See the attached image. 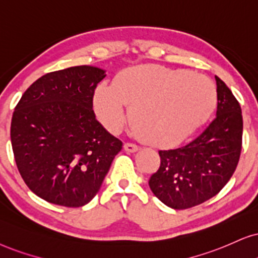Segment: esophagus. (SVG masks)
Returning a JSON list of instances; mask_svg holds the SVG:
<instances>
[{
	"label": "esophagus",
	"mask_w": 258,
	"mask_h": 258,
	"mask_svg": "<svg viewBox=\"0 0 258 258\" xmlns=\"http://www.w3.org/2000/svg\"><path fill=\"white\" fill-rule=\"evenodd\" d=\"M123 149H125V151L127 152H136L137 150H138V146L136 144H131V143H126V144L123 145Z\"/></svg>",
	"instance_id": "1"
}]
</instances>
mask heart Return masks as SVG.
<instances>
[{"instance_id":"1","label":"heart","mask_w":258,"mask_h":258,"mask_svg":"<svg viewBox=\"0 0 258 258\" xmlns=\"http://www.w3.org/2000/svg\"><path fill=\"white\" fill-rule=\"evenodd\" d=\"M217 101L208 78L187 70L140 65L116 75L113 86L100 83L94 93L97 118L110 132L130 120L145 142L156 146L175 144L208 118Z\"/></svg>"}]
</instances>
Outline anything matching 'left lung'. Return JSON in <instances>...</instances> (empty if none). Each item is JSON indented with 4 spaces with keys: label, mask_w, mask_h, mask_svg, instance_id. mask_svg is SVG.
<instances>
[{
    "label": "left lung",
    "mask_w": 258,
    "mask_h": 258,
    "mask_svg": "<svg viewBox=\"0 0 258 258\" xmlns=\"http://www.w3.org/2000/svg\"><path fill=\"white\" fill-rule=\"evenodd\" d=\"M216 82V119L183 146L159 150L161 165L149 180L152 193L174 210L197 206L216 197L239 161L242 109L226 84L217 76Z\"/></svg>",
    "instance_id": "8db88e82"
}]
</instances>
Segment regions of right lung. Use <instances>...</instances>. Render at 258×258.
<instances>
[{"label":"right lung","mask_w":258,"mask_h":258,"mask_svg":"<svg viewBox=\"0 0 258 258\" xmlns=\"http://www.w3.org/2000/svg\"><path fill=\"white\" fill-rule=\"evenodd\" d=\"M106 70L71 67L41 76L15 107L13 152L25 183L51 204L81 207L99 193L122 143L97 121L93 96Z\"/></svg>","instance_id":"obj_1"}]
</instances>
